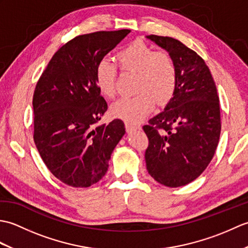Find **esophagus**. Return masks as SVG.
<instances>
[{
  "mask_svg": "<svg viewBox=\"0 0 248 248\" xmlns=\"http://www.w3.org/2000/svg\"><path fill=\"white\" fill-rule=\"evenodd\" d=\"M124 125H125V130H127V132H132V131L139 130L140 128L139 124H133V123H128V121L124 124Z\"/></svg>",
  "mask_w": 248,
  "mask_h": 248,
  "instance_id": "esophagus-1",
  "label": "esophagus"
}]
</instances>
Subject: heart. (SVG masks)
Here are the masks:
<instances>
[{
  "mask_svg": "<svg viewBox=\"0 0 248 248\" xmlns=\"http://www.w3.org/2000/svg\"><path fill=\"white\" fill-rule=\"evenodd\" d=\"M117 60L124 71L138 73L133 97L116 101L110 112L115 117L128 123L144 119L155 101L164 104L170 101L177 87V68L171 56L164 51H155L144 41L135 40L118 52ZM116 67L108 61H101L96 68V83L102 96L112 98L115 94Z\"/></svg>",
  "mask_w": 248,
  "mask_h": 248,
  "instance_id": "obj_1",
  "label": "heart"
}]
</instances>
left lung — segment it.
<instances>
[{"label":"left lung","mask_w":248,"mask_h":248,"mask_svg":"<svg viewBox=\"0 0 248 248\" xmlns=\"http://www.w3.org/2000/svg\"><path fill=\"white\" fill-rule=\"evenodd\" d=\"M171 56L177 87L163 112L143 127L149 146L145 160L155 181L183 186L202 175L217 150L220 134L219 99L204 61L171 37L146 36Z\"/></svg>","instance_id":"8db88e82"}]
</instances>
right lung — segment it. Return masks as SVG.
<instances>
[{"label":"right lung","mask_w":248,"mask_h":248,"mask_svg":"<svg viewBox=\"0 0 248 248\" xmlns=\"http://www.w3.org/2000/svg\"><path fill=\"white\" fill-rule=\"evenodd\" d=\"M130 30L77 36L56 52L34 92V141L46 166L62 183L88 187L107 173L125 133L123 120L97 125L108 104L96 68Z\"/></svg>","instance_id":"right-lung-1"}]
</instances>
